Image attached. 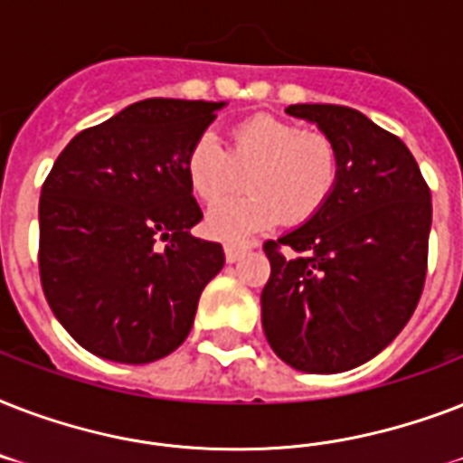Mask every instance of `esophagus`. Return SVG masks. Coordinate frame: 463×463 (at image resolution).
Here are the masks:
<instances>
[{"label":"esophagus","instance_id":"obj_1","mask_svg":"<svg viewBox=\"0 0 463 463\" xmlns=\"http://www.w3.org/2000/svg\"><path fill=\"white\" fill-rule=\"evenodd\" d=\"M247 250H252V245H245V242H225L223 252L228 261H238Z\"/></svg>","mask_w":463,"mask_h":463}]
</instances>
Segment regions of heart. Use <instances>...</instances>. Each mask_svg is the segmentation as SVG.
<instances>
[{
    "mask_svg": "<svg viewBox=\"0 0 463 463\" xmlns=\"http://www.w3.org/2000/svg\"><path fill=\"white\" fill-rule=\"evenodd\" d=\"M238 172L248 174L250 194L206 211V231L218 240H242L279 218L286 225L309 223L336 192L341 151L319 129L276 115H252L232 127L228 151L213 134L202 132L184 154L187 184L202 202H215L237 186Z\"/></svg>",
    "mask_w": 463,
    "mask_h": 463,
    "instance_id": "b5f03b06",
    "label": "heart"
}]
</instances>
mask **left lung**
I'll return each mask as SVG.
<instances>
[{
    "instance_id": "left-lung-1",
    "label": "left lung",
    "mask_w": 463,
    "mask_h": 463,
    "mask_svg": "<svg viewBox=\"0 0 463 463\" xmlns=\"http://www.w3.org/2000/svg\"><path fill=\"white\" fill-rule=\"evenodd\" d=\"M336 141L341 177L319 216L264 252L261 324L296 370L344 373L387 348L418 307L428 274L430 187L399 137L344 105H290Z\"/></svg>"
}]
</instances>
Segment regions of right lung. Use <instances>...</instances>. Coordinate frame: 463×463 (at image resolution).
I'll return each mask as SVG.
<instances>
[{
	"instance_id": "right-lung-1",
	"label": "right lung",
	"mask_w": 463,
	"mask_h": 463,
	"mask_svg": "<svg viewBox=\"0 0 463 463\" xmlns=\"http://www.w3.org/2000/svg\"><path fill=\"white\" fill-rule=\"evenodd\" d=\"M221 108L139 100L76 134L54 160L40 192V283L86 351L144 365L187 338L225 257L192 235L202 209L184 154Z\"/></svg>"
}]
</instances>
